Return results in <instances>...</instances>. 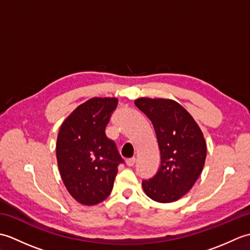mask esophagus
I'll list each match as a JSON object with an SVG mask.
<instances>
[{"label":"esophagus","instance_id":"esophagus-1","mask_svg":"<svg viewBox=\"0 0 250 250\" xmlns=\"http://www.w3.org/2000/svg\"><path fill=\"white\" fill-rule=\"evenodd\" d=\"M135 164V158H130L126 160V166L128 167H133Z\"/></svg>","mask_w":250,"mask_h":250}]
</instances>
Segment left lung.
Segmentation results:
<instances>
[{
  "instance_id": "8db88e82",
  "label": "left lung",
  "mask_w": 250,
  "mask_h": 250,
  "mask_svg": "<svg viewBox=\"0 0 250 250\" xmlns=\"http://www.w3.org/2000/svg\"><path fill=\"white\" fill-rule=\"evenodd\" d=\"M134 103L152 122L161 155L157 174L143 180V189L156 202L177 201L192 188L203 169V133L192 116L173 100L141 98Z\"/></svg>"
}]
</instances>
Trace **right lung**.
<instances>
[{
  "instance_id": "obj_1",
  "label": "right lung",
  "mask_w": 250,
  "mask_h": 250,
  "mask_svg": "<svg viewBox=\"0 0 250 250\" xmlns=\"http://www.w3.org/2000/svg\"><path fill=\"white\" fill-rule=\"evenodd\" d=\"M116 98H93L63 122L57 139V161L68 192L79 203L94 205L110 194L118 166L124 163L105 134Z\"/></svg>"
}]
</instances>
